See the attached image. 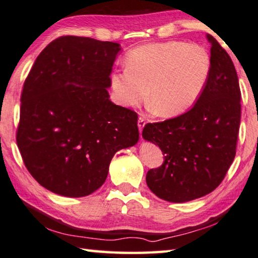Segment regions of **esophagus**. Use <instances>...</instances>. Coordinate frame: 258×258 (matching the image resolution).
Segmentation results:
<instances>
[{
  "label": "esophagus",
  "instance_id": "1",
  "mask_svg": "<svg viewBox=\"0 0 258 258\" xmlns=\"http://www.w3.org/2000/svg\"><path fill=\"white\" fill-rule=\"evenodd\" d=\"M145 124H146V120H145L144 116H139V119H138V128H139L140 134L143 133V129L145 127Z\"/></svg>",
  "mask_w": 258,
  "mask_h": 258
}]
</instances>
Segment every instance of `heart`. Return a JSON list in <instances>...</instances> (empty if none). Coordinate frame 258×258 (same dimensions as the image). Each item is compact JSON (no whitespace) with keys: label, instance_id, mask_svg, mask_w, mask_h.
Instances as JSON below:
<instances>
[{"label":"heart","instance_id":"obj_1","mask_svg":"<svg viewBox=\"0 0 258 258\" xmlns=\"http://www.w3.org/2000/svg\"><path fill=\"white\" fill-rule=\"evenodd\" d=\"M125 67L110 75L116 103L138 106L149 93L158 114L173 116L185 112L201 96L211 74V57L198 43L154 42L130 50Z\"/></svg>","mask_w":258,"mask_h":258}]
</instances>
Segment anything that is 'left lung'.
<instances>
[{"label": "left lung", "instance_id": "8db88e82", "mask_svg": "<svg viewBox=\"0 0 258 258\" xmlns=\"http://www.w3.org/2000/svg\"><path fill=\"white\" fill-rule=\"evenodd\" d=\"M211 74L192 109L147 123L143 137L157 145L164 163L149 169L150 191L168 202H187L219 186L234 162L240 124V89L230 56L211 35Z\"/></svg>", "mask_w": 258, "mask_h": 258}]
</instances>
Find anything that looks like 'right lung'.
Segmentation results:
<instances>
[{
    "label": "right lung",
    "mask_w": 258,
    "mask_h": 258,
    "mask_svg": "<svg viewBox=\"0 0 258 258\" xmlns=\"http://www.w3.org/2000/svg\"><path fill=\"white\" fill-rule=\"evenodd\" d=\"M119 43L65 36L51 41L24 81L17 144L32 177L82 198L105 182L120 149L137 144L138 115L106 89Z\"/></svg>",
    "instance_id": "add662e5"
}]
</instances>
